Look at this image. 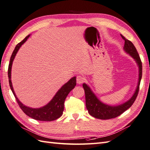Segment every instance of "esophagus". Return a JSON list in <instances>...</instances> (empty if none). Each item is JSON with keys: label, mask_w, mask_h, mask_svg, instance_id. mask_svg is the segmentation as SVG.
<instances>
[{"label": "esophagus", "mask_w": 150, "mask_h": 150, "mask_svg": "<svg viewBox=\"0 0 150 150\" xmlns=\"http://www.w3.org/2000/svg\"><path fill=\"white\" fill-rule=\"evenodd\" d=\"M85 80H86L85 78L82 75H78L77 76V78H76V82H77V83L78 84H81L84 83Z\"/></svg>", "instance_id": "obj_1"}]
</instances>
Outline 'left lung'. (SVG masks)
<instances>
[{
	"label": "left lung",
	"mask_w": 150,
	"mask_h": 150,
	"mask_svg": "<svg viewBox=\"0 0 150 150\" xmlns=\"http://www.w3.org/2000/svg\"><path fill=\"white\" fill-rule=\"evenodd\" d=\"M122 39L125 41V45L124 49L126 52L129 53L138 64L139 69V82L136 92L130 99L120 105L117 106H110V105H105L98 99L91 91L90 88L85 83L83 85V87L85 90V99H86V107L88 111L89 114L93 116L94 118L101 120H108L111 118H115L117 116L121 115L128 109L130 108L134 104L137 97V95L139 90V85L142 78V62L139 55L138 52L136 47L134 46L133 43L129 40L127 39L124 36L121 35Z\"/></svg>",
	"instance_id": "8db88e82"
}]
</instances>
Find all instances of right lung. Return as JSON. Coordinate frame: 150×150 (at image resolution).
Segmentation results:
<instances>
[{"label": "right lung", "mask_w": 150, "mask_h": 150, "mask_svg": "<svg viewBox=\"0 0 150 150\" xmlns=\"http://www.w3.org/2000/svg\"><path fill=\"white\" fill-rule=\"evenodd\" d=\"M29 36H30V35H27L22 41H21L18 44L13 51L11 57L8 67V78L9 86L14 97L16 98V102L18 103V105H19L20 108L21 109V110L23 111V112L25 113L27 116H28L29 117L36 120H39V121H53V120H55L58 118H60V116L62 115L63 111L64 109V102L65 98H66L67 96H68L69 93L70 92L73 88H74L75 86L76 85V77L72 78V79L69 80L67 83H65V85L58 91L55 96L53 98V99L47 105H46L45 106L41 108L34 109L25 106V105L21 103V102L18 99V98L16 97L15 95V93H14L13 90L11 80V73L13 61L14 57H15L16 54L18 52V51L19 50L20 46L27 41V39L29 38Z\"/></svg>", "instance_id": "add662e5"}]
</instances>
